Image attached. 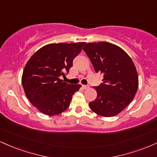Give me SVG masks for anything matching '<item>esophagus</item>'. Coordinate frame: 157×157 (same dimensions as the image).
Masks as SVG:
<instances>
[{"label":"esophagus","instance_id":"1","mask_svg":"<svg viewBox=\"0 0 157 157\" xmlns=\"http://www.w3.org/2000/svg\"><path fill=\"white\" fill-rule=\"evenodd\" d=\"M82 88L83 89H88L89 88V86H85V85H82Z\"/></svg>","mask_w":157,"mask_h":157}]
</instances>
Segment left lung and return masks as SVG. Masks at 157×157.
I'll use <instances>...</instances> for the list:
<instances>
[{
    "label": "left lung",
    "instance_id": "left-lung-1",
    "mask_svg": "<svg viewBox=\"0 0 157 157\" xmlns=\"http://www.w3.org/2000/svg\"><path fill=\"white\" fill-rule=\"evenodd\" d=\"M82 49L95 71L103 74V82L94 87L97 96L89 102L90 109L102 117L116 116L131 103L137 91L134 63L123 49L111 43H88Z\"/></svg>",
    "mask_w": 157,
    "mask_h": 157
}]
</instances>
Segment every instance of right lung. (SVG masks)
<instances>
[{
	"instance_id": "add662e5",
	"label": "right lung",
	"mask_w": 157,
	"mask_h": 157,
	"mask_svg": "<svg viewBox=\"0 0 157 157\" xmlns=\"http://www.w3.org/2000/svg\"><path fill=\"white\" fill-rule=\"evenodd\" d=\"M85 44L46 45L27 62L23 71V87L28 100L41 113L54 116L68 108L81 85L68 84L60 77L68 73Z\"/></svg>"
}]
</instances>
